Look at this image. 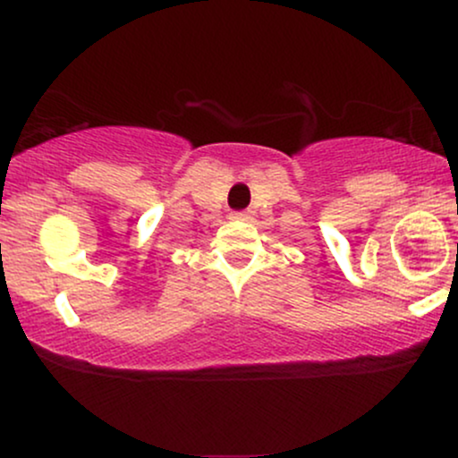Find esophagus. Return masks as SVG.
I'll return each mask as SVG.
<instances>
[{
  "label": "esophagus",
  "instance_id": "obj_1",
  "mask_svg": "<svg viewBox=\"0 0 458 458\" xmlns=\"http://www.w3.org/2000/svg\"><path fill=\"white\" fill-rule=\"evenodd\" d=\"M251 217H254L251 211H234L233 215H230V219H236V222H250Z\"/></svg>",
  "mask_w": 458,
  "mask_h": 458
}]
</instances>
